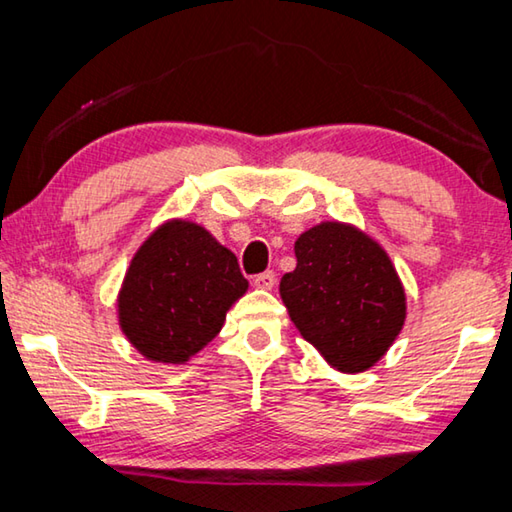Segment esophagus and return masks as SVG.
<instances>
[{
    "mask_svg": "<svg viewBox=\"0 0 512 512\" xmlns=\"http://www.w3.org/2000/svg\"><path fill=\"white\" fill-rule=\"evenodd\" d=\"M253 284L257 289H273L275 287V273L273 271H264V273H259V275H255V280H253Z\"/></svg>",
    "mask_w": 512,
    "mask_h": 512,
    "instance_id": "34e87169",
    "label": "esophagus"
}]
</instances>
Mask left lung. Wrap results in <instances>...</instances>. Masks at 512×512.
Here are the masks:
<instances>
[{"instance_id": "left-lung-1", "label": "left lung", "mask_w": 512, "mask_h": 512, "mask_svg": "<svg viewBox=\"0 0 512 512\" xmlns=\"http://www.w3.org/2000/svg\"><path fill=\"white\" fill-rule=\"evenodd\" d=\"M296 271L280 296L302 339L341 372H363L391 348L406 320V293L391 257L350 223L302 232Z\"/></svg>"}]
</instances>
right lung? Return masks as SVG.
Segmentation results:
<instances>
[{
  "mask_svg": "<svg viewBox=\"0 0 512 512\" xmlns=\"http://www.w3.org/2000/svg\"><path fill=\"white\" fill-rule=\"evenodd\" d=\"M248 291L232 250L203 225L164 221L137 248L117 296L128 343L155 363H185L221 332Z\"/></svg>",
  "mask_w": 512,
  "mask_h": 512,
  "instance_id": "add662e5",
  "label": "right lung"
}]
</instances>
